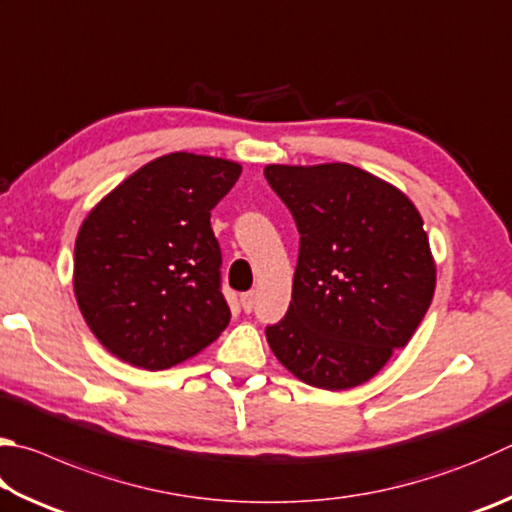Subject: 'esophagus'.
Listing matches in <instances>:
<instances>
[{
	"instance_id": "obj_1",
	"label": "esophagus",
	"mask_w": 512,
	"mask_h": 512,
	"mask_svg": "<svg viewBox=\"0 0 512 512\" xmlns=\"http://www.w3.org/2000/svg\"><path fill=\"white\" fill-rule=\"evenodd\" d=\"M255 300H257V293L255 291H248V293H241L239 295V302H241V309L246 313H250L255 309Z\"/></svg>"
}]
</instances>
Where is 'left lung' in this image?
I'll list each match as a JSON object with an SVG mask.
<instances>
[{
  "mask_svg": "<svg viewBox=\"0 0 512 512\" xmlns=\"http://www.w3.org/2000/svg\"><path fill=\"white\" fill-rule=\"evenodd\" d=\"M300 232L291 306L266 329L302 383L358 387L405 347L430 309L436 262L405 192L349 163L266 165Z\"/></svg>",
  "mask_w": 512,
  "mask_h": 512,
  "instance_id": "left-lung-1",
  "label": "left lung"
}]
</instances>
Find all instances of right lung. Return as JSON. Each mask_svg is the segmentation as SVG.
I'll return each mask as SVG.
<instances>
[{
    "instance_id": "right-lung-1",
    "label": "right lung",
    "mask_w": 512,
    "mask_h": 512,
    "mask_svg": "<svg viewBox=\"0 0 512 512\" xmlns=\"http://www.w3.org/2000/svg\"><path fill=\"white\" fill-rule=\"evenodd\" d=\"M241 165L159 156L105 194L82 221L73 293L98 342L127 365L161 371L194 358L228 327L210 210Z\"/></svg>"
}]
</instances>
